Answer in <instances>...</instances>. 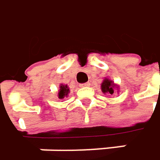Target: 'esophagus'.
<instances>
[{
  "instance_id": "1",
  "label": "esophagus",
  "mask_w": 160,
  "mask_h": 160,
  "mask_svg": "<svg viewBox=\"0 0 160 160\" xmlns=\"http://www.w3.org/2000/svg\"><path fill=\"white\" fill-rule=\"evenodd\" d=\"M91 84L89 83V82H86V83H82V84H80V88H82V87H89Z\"/></svg>"
}]
</instances>
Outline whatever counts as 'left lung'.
<instances>
[{"mask_svg": "<svg viewBox=\"0 0 160 160\" xmlns=\"http://www.w3.org/2000/svg\"><path fill=\"white\" fill-rule=\"evenodd\" d=\"M101 90L105 94H113V92L115 91L117 92V93H119L120 87H119V85L115 84L112 80L105 78L101 84Z\"/></svg>", "mask_w": 160, "mask_h": 160, "instance_id": "1", "label": "left lung"}]
</instances>
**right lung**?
Masks as SVG:
<instances>
[{
  "mask_svg": "<svg viewBox=\"0 0 160 160\" xmlns=\"http://www.w3.org/2000/svg\"><path fill=\"white\" fill-rule=\"evenodd\" d=\"M68 93H69V88H68V86L67 84L61 83L59 85V90H58V97L59 99H64L65 97H68Z\"/></svg>",
  "mask_w": 160,
  "mask_h": 160,
  "instance_id": "right-lung-1",
  "label": "right lung"
}]
</instances>
